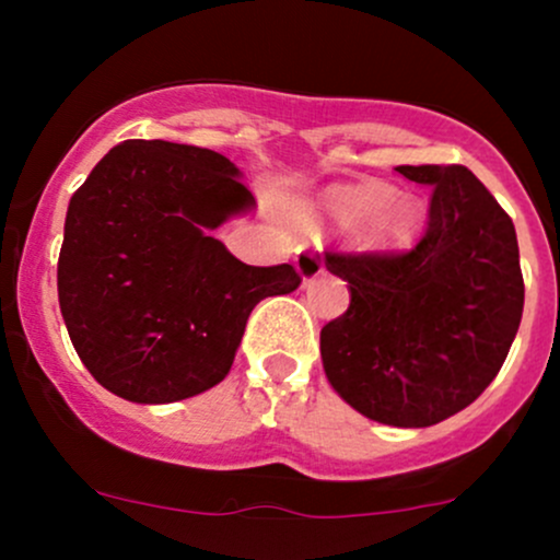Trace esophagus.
<instances>
[{"instance_id": "esophagus-1", "label": "esophagus", "mask_w": 560, "mask_h": 560, "mask_svg": "<svg viewBox=\"0 0 560 560\" xmlns=\"http://www.w3.org/2000/svg\"><path fill=\"white\" fill-rule=\"evenodd\" d=\"M295 265L301 270L303 281H314L316 276L325 273V257L316 248H301L295 257Z\"/></svg>"}]
</instances>
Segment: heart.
Returning a JSON list of instances; mask_svg holds the SVG:
<instances>
[{"label":"heart","instance_id":"b5f03b06","mask_svg":"<svg viewBox=\"0 0 560 560\" xmlns=\"http://www.w3.org/2000/svg\"><path fill=\"white\" fill-rule=\"evenodd\" d=\"M319 213L338 228H363L380 244H409L422 224V206L409 195H393L387 184L338 186L319 202Z\"/></svg>","mask_w":560,"mask_h":560}]
</instances>
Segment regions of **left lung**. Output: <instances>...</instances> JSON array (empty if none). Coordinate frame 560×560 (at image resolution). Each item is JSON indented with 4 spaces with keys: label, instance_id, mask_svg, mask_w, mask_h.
<instances>
[{
    "label": "left lung",
    "instance_id": "obj_1",
    "mask_svg": "<svg viewBox=\"0 0 560 560\" xmlns=\"http://www.w3.org/2000/svg\"><path fill=\"white\" fill-rule=\"evenodd\" d=\"M431 186L425 235L409 252H327L349 308L322 327L327 382L360 415L428 428L495 380L523 316L515 224L468 167L400 165Z\"/></svg>",
    "mask_w": 560,
    "mask_h": 560
}]
</instances>
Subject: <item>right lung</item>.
Returning a JSON list of instances; mask_svg holds the SVG:
<instances>
[{
    "label": "right lung",
    "instance_id": "1",
    "mask_svg": "<svg viewBox=\"0 0 560 560\" xmlns=\"http://www.w3.org/2000/svg\"><path fill=\"white\" fill-rule=\"evenodd\" d=\"M211 149L124 140L67 208L59 306L78 358L113 395L173 404L228 376L262 298L301 287L292 265L254 268L211 230L254 206Z\"/></svg>",
    "mask_w": 560,
    "mask_h": 560
}]
</instances>
